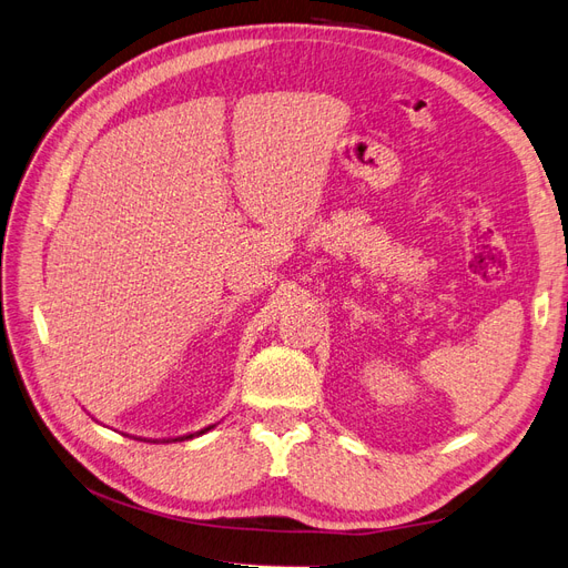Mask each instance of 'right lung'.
Returning a JSON list of instances; mask_svg holds the SVG:
<instances>
[{"mask_svg": "<svg viewBox=\"0 0 568 568\" xmlns=\"http://www.w3.org/2000/svg\"><path fill=\"white\" fill-rule=\"evenodd\" d=\"M215 426V424H213ZM213 426H205V428H201V432H196V434H189V436H180V438H175V440H186V438H194V436H201V434H205V432H211Z\"/></svg>", "mask_w": 568, "mask_h": 568, "instance_id": "add662e5", "label": "right lung"}]
</instances>
